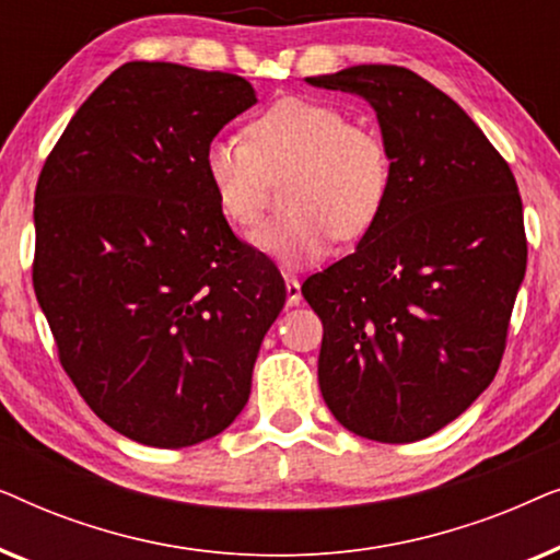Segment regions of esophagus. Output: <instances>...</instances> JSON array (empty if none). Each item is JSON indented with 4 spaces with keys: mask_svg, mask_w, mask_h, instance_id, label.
I'll return each instance as SVG.
<instances>
[{
    "mask_svg": "<svg viewBox=\"0 0 560 560\" xmlns=\"http://www.w3.org/2000/svg\"><path fill=\"white\" fill-rule=\"evenodd\" d=\"M285 290H288V305H298L303 301L301 282H298L295 275H285Z\"/></svg>",
    "mask_w": 560,
    "mask_h": 560,
    "instance_id": "34e87169",
    "label": "esophagus"
}]
</instances>
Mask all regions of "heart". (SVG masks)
Wrapping results in <instances>:
<instances>
[{"label":"heart","instance_id":"1","mask_svg":"<svg viewBox=\"0 0 560 560\" xmlns=\"http://www.w3.org/2000/svg\"><path fill=\"white\" fill-rule=\"evenodd\" d=\"M288 171L290 211L257 236L259 247L285 265L316 262L336 236H364L393 190L385 137L318 98H278L252 117L247 140L219 135L203 150V175L219 211L242 232L259 224L272 180Z\"/></svg>","mask_w":560,"mask_h":560}]
</instances>
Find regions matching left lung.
<instances>
[{
    "mask_svg": "<svg viewBox=\"0 0 560 560\" xmlns=\"http://www.w3.org/2000/svg\"><path fill=\"white\" fill-rule=\"evenodd\" d=\"M305 81L366 98L393 155L377 224L301 288L324 324L320 395L364 439H428L485 393L508 347L527 265L515 175L469 114L408 68Z\"/></svg>",
    "mask_w": 560,
    "mask_h": 560,
    "instance_id": "obj_1",
    "label": "left lung"
}]
</instances>
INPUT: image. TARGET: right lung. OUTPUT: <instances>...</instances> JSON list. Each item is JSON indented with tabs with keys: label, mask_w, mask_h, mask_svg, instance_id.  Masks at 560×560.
Wrapping results in <instances>:
<instances>
[{
	"label": "right lung",
	"mask_w": 560,
	"mask_h": 560,
	"mask_svg": "<svg viewBox=\"0 0 560 560\" xmlns=\"http://www.w3.org/2000/svg\"><path fill=\"white\" fill-rule=\"evenodd\" d=\"M247 79L119 66L68 121L35 188L33 285L58 359L114 431L183 448L224 431L285 282L232 232L203 150L255 104Z\"/></svg>",
	"instance_id": "1"
}]
</instances>
